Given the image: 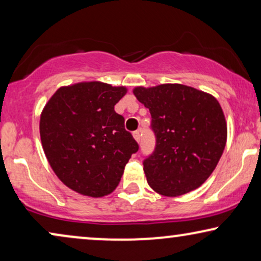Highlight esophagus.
Masks as SVG:
<instances>
[{"instance_id": "obj_1", "label": "esophagus", "mask_w": 261, "mask_h": 261, "mask_svg": "<svg viewBox=\"0 0 261 261\" xmlns=\"http://www.w3.org/2000/svg\"><path fill=\"white\" fill-rule=\"evenodd\" d=\"M133 137H134V139H135V140H137L138 142H140V140H141V134H140V132L135 130L134 133H133Z\"/></svg>"}]
</instances>
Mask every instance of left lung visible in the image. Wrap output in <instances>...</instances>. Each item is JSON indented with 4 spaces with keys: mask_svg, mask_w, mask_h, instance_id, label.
I'll return each instance as SVG.
<instances>
[{
    "mask_svg": "<svg viewBox=\"0 0 261 261\" xmlns=\"http://www.w3.org/2000/svg\"><path fill=\"white\" fill-rule=\"evenodd\" d=\"M135 97L151 113L155 148L144 160L147 183L167 197L204 183L219 163L227 124L217 99L183 84L138 87Z\"/></svg>",
    "mask_w": 261,
    "mask_h": 261,
    "instance_id": "left-lung-1",
    "label": "left lung"
}]
</instances>
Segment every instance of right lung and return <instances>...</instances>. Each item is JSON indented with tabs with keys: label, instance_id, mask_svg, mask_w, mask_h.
<instances>
[{
	"label": "right lung",
	"instance_id": "right-lung-1",
	"mask_svg": "<svg viewBox=\"0 0 261 261\" xmlns=\"http://www.w3.org/2000/svg\"><path fill=\"white\" fill-rule=\"evenodd\" d=\"M124 87L82 82L57 90L40 116L42 148L57 177L90 197L112 194L139 145L114 106Z\"/></svg>",
	"mask_w": 261,
	"mask_h": 261
}]
</instances>
